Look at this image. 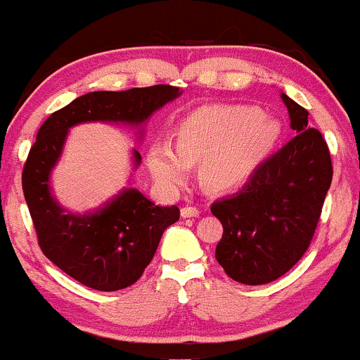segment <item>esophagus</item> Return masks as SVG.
Masks as SVG:
<instances>
[{
	"mask_svg": "<svg viewBox=\"0 0 360 360\" xmlns=\"http://www.w3.org/2000/svg\"><path fill=\"white\" fill-rule=\"evenodd\" d=\"M200 210L196 206H183L181 208V217L183 218H193V217H200Z\"/></svg>",
	"mask_w": 360,
	"mask_h": 360,
	"instance_id": "34e87169",
	"label": "esophagus"
}]
</instances>
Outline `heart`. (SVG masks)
<instances>
[{"label": "heart", "mask_w": 360, "mask_h": 360, "mask_svg": "<svg viewBox=\"0 0 360 360\" xmlns=\"http://www.w3.org/2000/svg\"><path fill=\"white\" fill-rule=\"evenodd\" d=\"M281 122L257 106L210 105L194 110L176 128V147L155 140L147 148V166L164 188L181 189L193 164L203 162L201 177L225 191L249 177L281 137Z\"/></svg>", "instance_id": "1"}]
</instances>
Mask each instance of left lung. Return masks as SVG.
<instances>
[{"mask_svg":"<svg viewBox=\"0 0 360 360\" xmlns=\"http://www.w3.org/2000/svg\"><path fill=\"white\" fill-rule=\"evenodd\" d=\"M295 137L255 169L238 193L214 201L223 225L214 257L249 286L281 278L303 257L332 184L328 146L308 125V111L281 93Z\"/></svg>","mask_w":360,"mask_h":360,"instance_id":"obj_1","label":"left lung"}]
</instances>
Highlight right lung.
I'll return each mask as SVG.
<instances>
[{"label":"right lung","mask_w":360,"mask_h":360,"mask_svg":"<svg viewBox=\"0 0 360 360\" xmlns=\"http://www.w3.org/2000/svg\"><path fill=\"white\" fill-rule=\"evenodd\" d=\"M183 91L157 84L127 91H94L60 108L40 127L23 167L25 201L45 257L84 286L118 291L139 281L164 230L179 220L177 206H157L137 188H123L100 208L72 213L52 194L51 177L72 127L89 122L125 123L143 135L157 110ZM134 169L142 155L131 150Z\"/></svg>","instance_id":"obj_1"}]
</instances>
